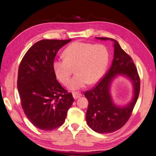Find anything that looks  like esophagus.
<instances>
[{
	"label": "esophagus",
	"instance_id": "obj_1",
	"mask_svg": "<svg viewBox=\"0 0 156 156\" xmlns=\"http://www.w3.org/2000/svg\"><path fill=\"white\" fill-rule=\"evenodd\" d=\"M72 94H73V97H74L75 99H78L82 96V94L80 93H73Z\"/></svg>",
	"mask_w": 156,
	"mask_h": 156
}]
</instances>
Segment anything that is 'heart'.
<instances>
[{"label":"heart","instance_id":"heart-1","mask_svg":"<svg viewBox=\"0 0 156 156\" xmlns=\"http://www.w3.org/2000/svg\"><path fill=\"white\" fill-rule=\"evenodd\" d=\"M65 58L55 59L53 69L62 83L66 84L75 68L76 75L68 84V88L76 90L88 84H94L101 78L108 62V51L103 44L75 42L63 53Z\"/></svg>","mask_w":156,"mask_h":156}]
</instances>
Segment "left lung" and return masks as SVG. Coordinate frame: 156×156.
<instances>
[{
  "label": "left lung",
  "mask_w": 156,
  "mask_h": 156,
  "mask_svg": "<svg viewBox=\"0 0 156 156\" xmlns=\"http://www.w3.org/2000/svg\"><path fill=\"white\" fill-rule=\"evenodd\" d=\"M114 42V55L112 64L104 77L92 90L85 92L88 101L86 120L88 126L98 133H111L121 129L127 122L135 107L140 92V78L136 66L129 55L113 38L97 37ZM118 75L129 78L133 87V97L125 106H116L112 101L110 87Z\"/></svg>",
  "instance_id": "1"
}]
</instances>
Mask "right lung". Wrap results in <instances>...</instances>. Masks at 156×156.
Returning a JSON list of instances; mask_svg holds the SVG:
<instances>
[{
	"instance_id": "1",
	"label": "right lung",
	"mask_w": 156,
	"mask_h": 156,
	"mask_svg": "<svg viewBox=\"0 0 156 156\" xmlns=\"http://www.w3.org/2000/svg\"><path fill=\"white\" fill-rule=\"evenodd\" d=\"M69 40H41L26 52L18 70L17 88L25 115L42 130L57 129L64 123L74 102L57 80L53 62Z\"/></svg>"
}]
</instances>
